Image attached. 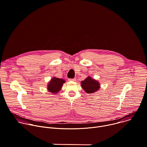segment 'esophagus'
Listing matches in <instances>:
<instances>
[{
    "mask_svg": "<svg viewBox=\"0 0 147 147\" xmlns=\"http://www.w3.org/2000/svg\"><path fill=\"white\" fill-rule=\"evenodd\" d=\"M68 80L69 82H74V81H75L76 80V78H74V79H69Z\"/></svg>",
    "mask_w": 147,
    "mask_h": 147,
    "instance_id": "34e87169",
    "label": "esophagus"
}]
</instances>
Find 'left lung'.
I'll return each instance as SVG.
<instances>
[{"label": "left lung", "instance_id": "1", "mask_svg": "<svg viewBox=\"0 0 147 147\" xmlns=\"http://www.w3.org/2000/svg\"><path fill=\"white\" fill-rule=\"evenodd\" d=\"M81 86L82 88L88 94H92L97 91L100 88L99 82L94 79L88 76L84 80L82 81Z\"/></svg>", "mask_w": 147, "mask_h": 147}]
</instances>
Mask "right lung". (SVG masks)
Returning a JSON list of instances; mask_svg holds the SVG:
<instances>
[{
  "mask_svg": "<svg viewBox=\"0 0 147 147\" xmlns=\"http://www.w3.org/2000/svg\"><path fill=\"white\" fill-rule=\"evenodd\" d=\"M65 81L64 79H59L56 77H53L50 80L48 84V91L49 92H52L53 94L58 93L59 91H60L62 88L63 83H64Z\"/></svg>",
  "mask_w": 147,
  "mask_h": 147,
  "instance_id": "right-lung-1",
  "label": "right lung"
}]
</instances>
